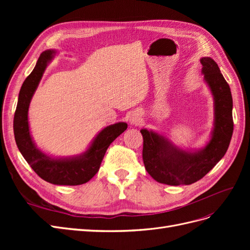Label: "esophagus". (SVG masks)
I'll use <instances>...</instances> for the list:
<instances>
[{
	"label": "esophagus",
	"instance_id": "1",
	"mask_svg": "<svg viewBox=\"0 0 250 250\" xmlns=\"http://www.w3.org/2000/svg\"><path fill=\"white\" fill-rule=\"evenodd\" d=\"M129 123L131 124V125H140V123H141V121H142V118H141V115L139 112H132L131 115L129 116Z\"/></svg>",
	"mask_w": 250,
	"mask_h": 250
}]
</instances>
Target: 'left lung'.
<instances>
[{"instance_id": "8db88e82", "label": "left lung", "mask_w": 250, "mask_h": 250, "mask_svg": "<svg viewBox=\"0 0 250 250\" xmlns=\"http://www.w3.org/2000/svg\"><path fill=\"white\" fill-rule=\"evenodd\" d=\"M200 62L204 82L214 100V127L209 141L201 149L188 150L179 148L163 134L142 129L144 165L157 183L194 184L213 169L229 149L233 130L230 88L213 59L202 57Z\"/></svg>"}]
</instances>
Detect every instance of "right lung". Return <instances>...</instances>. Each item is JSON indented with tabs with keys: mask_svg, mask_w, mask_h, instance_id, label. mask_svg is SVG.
Returning <instances> with one entry per match:
<instances>
[{
	"mask_svg": "<svg viewBox=\"0 0 250 250\" xmlns=\"http://www.w3.org/2000/svg\"><path fill=\"white\" fill-rule=\"evenodd\" d=\"M55 53L54 50L43 51L33 71L22 83L13 120L14 139L20 152L41 178L53 185L79 186L96 175L107 148L127 129V124L119 122L103 128L88 148L79 155L53 157L37 148L30 133L28 111L44 70L54 58Z\"/></svg>",
	"mask_w": 250,
	"mask_h": 250,
	"instance_id": "add662e5",
	"label": "right lung"
}]
</instances>
